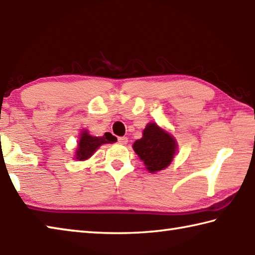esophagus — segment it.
<instances>
[{
  "instance_id": "esophagus-1",
  "label": "esophagus",
  "mask_w": 255,
  "mask_h": 255,
  "mask_svg": "<svg viewBox=\"0 0 255 255\" xmlns=\"http://www.w3.org/2000/svg\"><path fill=\"white\" fill-rule=\"evenodd\" d=\"M118 142L122 144H126L128 142V138L127 137H118Z\"/></svg>"
}]
</instances>
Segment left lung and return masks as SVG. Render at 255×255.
<instances>
[{
    "mask_svg": "<svg viewBox=\"0 0 255 255\" xmlns=\"http://www.w3.org/2000/svg\"><path fill=\"white\" fill-rule=\"evenodd\" d=\"M132 148L147 170L153 173L163 170L171 163L177 151V142L170 133L157 124L150 123L143 129L142 138L134 141Z\"/></svg>",
    "mask_w": 255,
    "mask_h": 255,
    "instance_id": "left-lung-1",
    "label": "left lung"
}]
</instances>
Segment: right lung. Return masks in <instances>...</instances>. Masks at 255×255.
Masks as SVG:
<instances>
[{
	"label": "right lung",
	"instance_id": "right-lung-1",
	"mask_svg": "<svg viewBox=\"0 0 255 255\" xmlns=\"http://www.w3.org/2000/svg\"><path fill=\"white\" fill-rule=\"evenodd\" d=\"M117 138L114 137L112 133L106 132L105 136L102 137H95L89 134L87 130H83L81 133V137H79L78 144L76 152H75V158L79 161L87 160V159L91 158L94 152L97 150V149L102 146L104 143H112L116 141Z\"/></svg>",
	"mask_w": 255,
	"mask_h": 255
}]
</instances>
